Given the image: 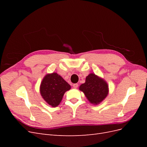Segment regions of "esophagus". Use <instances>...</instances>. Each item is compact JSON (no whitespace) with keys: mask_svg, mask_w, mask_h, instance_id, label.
I'll use <instances>...</instances> for the list:
<instances>
[{"mask_svg":"<svg viewBox=\"0 0 147 147\" xmlns=\"http://www.w3.org/2000/svg\"><path fill=\"white\" fill-rule=\"evenodd\" d=\"M78 84L77 83H75V84H73V87H74V88H78Z\"/></svg>","mask_w":147,"mask_h":147,"instance_id":"obj_1","label":"esophagus"}]
</instances>
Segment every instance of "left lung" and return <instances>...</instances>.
<instances>
[{"instance_id":"left-lung-1","label":"left lung","mask_w":147,"mask_h":147,"mask_svg":"<svg viewBox=\"0 0 147 147\" xmlns=\"http://www.w3.org/2000/svg\"><path fill=\"white\" fill-rule=\"evenodd\" d=\"M79 90L84 92L91 104L97 105L107 96L109 86L103 78L90 74L86 77L85 83L80 86Z\"/></svg>"}]
</instances>
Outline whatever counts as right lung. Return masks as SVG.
I'll return each instance as SVG.
<instances>
[{
  "label": "right lung",
  "mask_w": 147,
  "mask_h": 147,
  "mask_svg": "<svg viewBox=\"0 0 147 147\" xmlns=\"http://www.w3.org/2000/svg\"><path fill=\"white\" fill-rule=\"evenodd\" d=\"M70 88V84L59 75L53 72L44 77L40 86V92L49 105L56 107L60 104L64 93Z\"/></svg>",
  "instance_id": "1"
}]
</instances>
